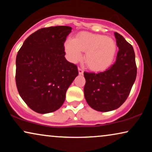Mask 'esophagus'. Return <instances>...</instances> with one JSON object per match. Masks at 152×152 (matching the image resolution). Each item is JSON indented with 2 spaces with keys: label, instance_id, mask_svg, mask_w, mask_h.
Here are the masks:
<instances>
[{
  "label": "esophagus",
  "instance_id": "obj_1",
  "mask_svg": "<svg viewBox=\"0 0 152 152\" xmlns=\"http://www.w3.org/2000/svg\"><path fill=\"white\" fill-rule=\"evenodd\" d=\"M78 70H79V74L80 75H82L83 72H84V70H83V69L82 68H78Z\"/></svg>",
  "mask_w": 152,
  "mask_h": 152
}]
</instances>
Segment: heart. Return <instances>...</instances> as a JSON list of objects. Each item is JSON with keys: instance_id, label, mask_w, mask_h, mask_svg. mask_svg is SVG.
Returning <instances> with one entry per match:
<instances>
[{"instance_id": "1", "label": "heart", "mask_w": 152, "mask_h": 152, "mask_svg": "<svg viewBox=\"0 0 152 152\" xmlns=\"http://www.w3.org/2000/svg\"><path fill=\"white\" fill-rule=\"evenodd\" d=\"M68 59L75 63L86 52L85 61L91 69L102 70L111 65L115 57L117 45L113 39L104 35L82 32L75 39H68L65 43Z\"/></svg>"}]
</instances>
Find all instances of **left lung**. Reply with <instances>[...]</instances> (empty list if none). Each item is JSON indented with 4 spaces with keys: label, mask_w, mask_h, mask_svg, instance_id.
<instances>
[{
    "label": "left lung",
    "mask_w": 152,
    "mask_h": 152,
    "mask_svg": "<svg viewBox=\"0 0 152 152\" xmlns=\"http://www.w3.org/2000/svg\"><path fill=\"white\" fill-rule=\"evenodd\" d=\"M119 48L115 62L104 71L84 72V96L93 109L107 112L118 109L129 95L136 80L137 66L133 46L121 34L114 33Z\"/></svg>",
    "instance_id": "8db88e82"
}]
</instances>
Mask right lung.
Wrapping results in <instances>:
<instances>
[{
    "mask_svg": "<svg viewBox=\"0 0 152 152\" xmlns=\"http://www.w3.org/2000/svg\"><path fill=\"white\" fill-rule=\"evenodd\" d=\"M71 30L69 26L39 29L26 39L18 52L16 87L23 100L37 113L59 109L78 75L77 66L64 57V43Z\"/></svg>",
    "mask_w": 152,
    "mask_h": 152,
    "instance_id": "1",
    "label": "right lung"
}]
</instances>
